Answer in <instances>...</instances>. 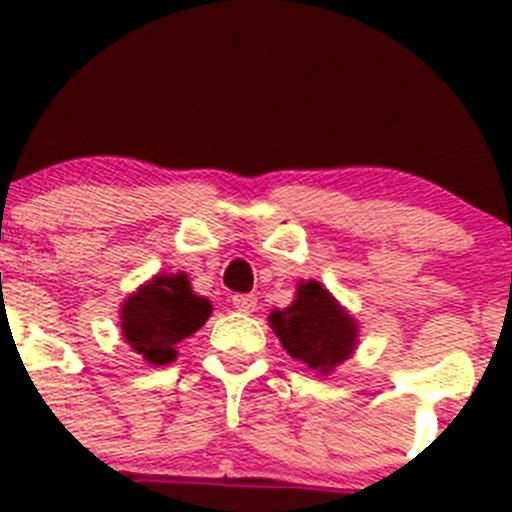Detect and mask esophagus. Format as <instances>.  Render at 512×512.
<instances>
[{
  "instance_id": "esophagus-1",
  "label": "esophagus",
  "mask_w": 512,
  "mask_h": 512,
  "mask_svg": "<svg viewBox=\"0 0 512 512\" xmlns=\"http://www.w3.org/2000/svg\"><path fill=\"white\" fill-rule=\"evenodd\" d=\"M232 305L237 310H242V313H252L257 308V298L252 293H237L232 295Z\"/></svg>"
}]
</instances>
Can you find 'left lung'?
<instances>
[{"label":"left lung","mask_w":512,"mask_h":512,"mask_svg":"<svg viewBox=\"0 0 512 512\" xmlns=\"http://www.w3.org/2000/svg\"><path fill=\"white\" fill-rule=\"evenodd\" d=\"M272 331L293 358L313 371H331L356 346V326L321 283H303L293 305L270 313Z\"/></svg>","instance_id":"1"}]
</instances>
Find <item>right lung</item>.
<instances>
[{"mask_svg":"<svg viewBox=\"0 0 512 512\" xmlns=\"http://www.w3.org/2000/svg\"><path fill=\"white\" fill-rule=\"evenodd\" d=\"M209 313V300L191 293L186 275H159L123 303V336L148 364H169L176 343L197 333Z\"/></svg>","mask_w":512,"mask_h":512,"instance_id":"right-lung-1","label":"right lung"}]
</instances>
